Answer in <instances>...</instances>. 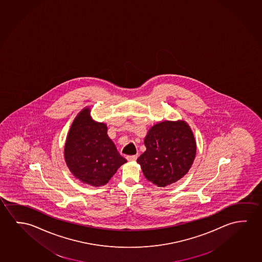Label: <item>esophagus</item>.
Returning a JSON list of instances; mask_svg holds the SVG:
<instances>
[{
    "mask_svg": "<svg viewBox=\"0 0 262 262\" xmlns=\"http://www.w3.org/2000/svg\"><path fill=\"white\" fill-rule=\"evenodd\" d=\"M127 160L129 161H136L137 160V155H129L127 156Z\"/></svg>",
    "mask_w": 262,
    "mask_h": 262,
    "instance_id": "obj_1",
    "label": "esophagus"
}]
</instances>
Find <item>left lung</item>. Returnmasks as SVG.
<instances>
[{"mask_svg": "<svg viewBox=\"0 0 262 262\" xmlns=\"http://www.w3.org/2000/svg\"><path fill=\"white\" fill-rule=\"evenodd\" d=\"M146 150L138 163L148 181L165 187L183 177L196 155L193 133L185 121H162L154 125L144 140Z\"/></svg>", "mask_w": 262, "mask_h": 262, "instance_id": "8db88e82", "label": "left lung"}]
</instances>
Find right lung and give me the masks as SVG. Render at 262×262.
<instances>
[{"label":"right lung","mask_w":262,"mask_h":262,"mask_svg":"<svg viewBox=\"0 0 262 262\" xmlns=\"http://www.w3.org/2000/svg\"><path fill=\"white\" fill-rule=\"evenodd\" d=\"M85 109L73 122L65 144V161L72 173L90 185H105L126 159L107 135L104 123L95 122Z\"/></svg>","instance_id":"obj_1"}]
</instances>
